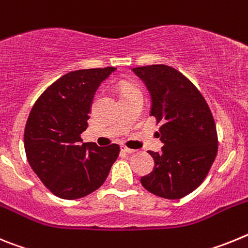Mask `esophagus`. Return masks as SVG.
<instances>
[{
    "mask_svg": "<svg viewBox=\"0 0 248 248\" xmlns=\"http://www.w3.org/2000/svg\"><path fill=\"white\" fill-rule=\"evenodd\" d=\"M120 150L122 151H124V153H126V154H133V153H135V150L134 149H129V148H126V146H120Z\"/></svg>",
    "mask_w": 248,
    "mask_h": 248,
    "instance_id": "1",
    "label": "esophagus"
}]
</instances>
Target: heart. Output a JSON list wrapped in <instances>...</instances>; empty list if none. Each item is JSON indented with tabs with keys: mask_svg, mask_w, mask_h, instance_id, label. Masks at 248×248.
Instances as JSON below:
<instances>
[{
	"mask_svg": "<svg viewBox=\"0 0 248 248\" xmlns=\"http://www.w3.org/2000/svg\"><path fill=\"white\" fill-rule=\"evenodd\" d=\"M133 89H137V88H134V87H124V88H123V93H125V92L128 91H133Z\"/></svg>",
	"mask_w": 248,
	"mask_h": 248,
	"instance_id": "b5f03b06",
	"label": "heart"
}]
</instances>
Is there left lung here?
Returning a JSON list of instances; mask_svg holds the SVG:
<instances>
[{
    "instance_id": "obj_1",
    "label": "left lung",
    "mask_w": 248,
    "mask_h": 248,
    "mask_svg": "<svg viewBox=\"0 0 248 248\" xmlns=\"http://www.w3.org/2000/svg\"><path fill=\"white\" fill-rule=\"evenodd\" d=\"M151 97L150 115L160 124L161 153L150 151L154 169L140 179L151 194L177 200L198 189L217 154V133L209 105L175 68H133Z\"/></svg>"
}]
</instances>
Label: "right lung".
Returning <instances> with one entry per match:
<instances>
[{"label":"right lung","mask_w":248,"mask_h":248,"mask_svg":"<svg viewBox=\"0 0 248 248\" xmlns=\"http://www.w3.org/2000/svg\"><path fill=\"white\" fill-rule=\"evenodd\" d=\"M117 68L69 72L34 103L25 128L31 168L52 194L65 200L87 196L103 185L119 145L83 143L94 94Z\"/></svg>","instance_id":"right-lung-1"}]
</instances>
